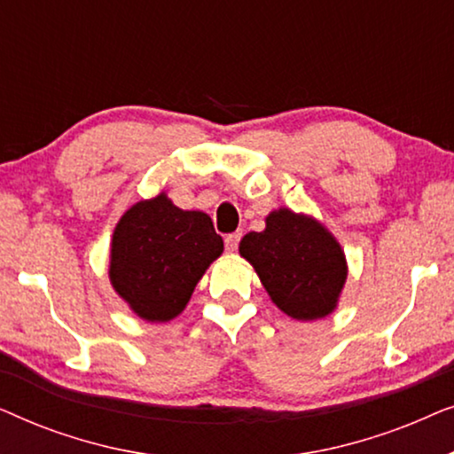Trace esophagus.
Returning a JSON list of instances; mask_svg holds the SVG:
<instances>
[{
	"mask_svg": "<svg viewBox=\"0 0 454 454\" xmlns=\"http://www.w3.org/2000/svg\"><path fill=\"white\" fill-rule=\"evenodd\" d=\"M239 241H241V231H235V233H229V235H225V247H227L229 252H235V250H238Z\"/></svg>",
	"mask_w": 454,
	"mask_h": 454,
	"instance_id": "1",
	"label": "esophagus"
}]
</instances>
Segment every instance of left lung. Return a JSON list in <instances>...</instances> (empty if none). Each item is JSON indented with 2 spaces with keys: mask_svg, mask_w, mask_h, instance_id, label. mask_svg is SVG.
<instances>
[{
  "mask_svg": "<svg viewBox=\"0 0 454 454\" xmlns=\"http://www.w3.org/2000/svg\"><path fill=\"white\" fill-rule=\"evenodd\" d=\"M239 254L291 318H325L337 306L347 278L345 256L333 235L309 216L275 210L266 216L264 231L241 239Z\"/></svg>",
  "mask_w": 454,
  "mask_h": 454,
  "instance_id": "obj_1",
  "label": "left lung"
}]
</instances>
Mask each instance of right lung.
Masks as SVG:
<instances>
[{
	"mask_svg": "<svg viewBox=\"0 0 454 454\" xmlns=\"http://www.w3.org/2000/svg\"><path fill=\"white\" fill-rule=\"evenodd\" d=\"M221 252L208 215L177 208L159 194L134 204L117 223L109 278L140 318L167 322L185 308Z\"/></svg>",
	"mask_w": 454,
	"mask_h": 454,
	"instance_id": "obj_1",
	"label": "right lung"
}]
</instances>
